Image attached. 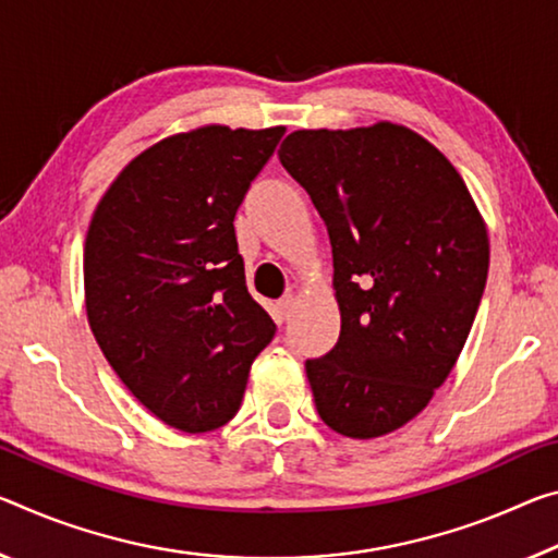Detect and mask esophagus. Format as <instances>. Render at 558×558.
<instances>
[{
  "mask_svg": "<svg viewBox=\"0 0 558 558\" xmlns=\"http://www.w3.org/2000/svg\"><path fill=\"white\" fill-rule=\"evenodd\" d=\"M293 311H295V298H293V295H286L282 300H278L276 315H278L280 323L290 320V315H293Z\"/></svg>",
  "mask_w": 558,
  "mask_h": 558,
  "instance_id": "1",
  "label": "esophagus"
}]
</instances>
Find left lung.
<instances>
[{
	"instance_id": "left-lung-1",
	"label": "left lung",
	"mask_w": 558,
	"mask_h": 558,
	"mask_svg": "<svg viewBox=\"0 0 558 558\" xmlns=\"http://www.w3.org/2000/svg\"><path fill=\"white\" fill-rule=\"evenodd\" d=\"M280 163L332 245L340 338L305 362L327 427L383 437L427 407L452 373L489 270V238L462 175L397 123L293 131Z\"/></svg>"
}]
</instances>
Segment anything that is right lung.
I'll return each mask as SVG.
<instances>
[{
    "label": "right lung",
    "mask_w": 558,
    "mask_h": 558,
    "mask_svg": "<svg viewBox=\"0 0 558 558\" xmlns=\"http://www.w3.org/2000/svg\"><path fill=\"white\" fill-rule=\"evenodd\" d=\"M286 129L203 126L136 156L88 226V325L113 373L181 432L223 427L276 323L245 286L233 218Z\"/></svg>",
    "instance_id": "right-lung-1"
}]
</instances>
